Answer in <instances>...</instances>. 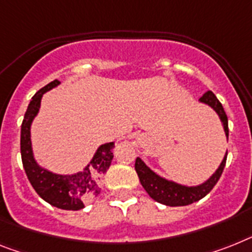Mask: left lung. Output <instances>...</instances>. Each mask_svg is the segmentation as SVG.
Segmentation results:
<instances>
[{
  "label": "left lung",
  "instance_id": "8db88e82",
  "mask_svg": "<svg viewBox=\"0 0 252 252\" xmlns=\"http://www.w3.org/2000/svg\"><path fill=\"white\" fill-rule=\"evenodd\" d=\"M199 103H203L209 105L210 108H213L215 113L219 116L220 122L223 125L224 132H225L226 140H228V135H229L228 117L224 112L221 103L215 96V94L213 91H207L199 97ZM225 161L226 153L219 167L216 168V171L206 182H203L202 184H198V186H184V184H179L176 182L168 180V179L156 174L139 157L135 161V170H136L141 186L145 189V192L151 196V198L162 203V205L175 207V206L190 205V203L197 202L205 196H207L223 174Z\"/></svg>",
  "mask_w": 252,
  "mask_h": 252
}]
</instances>
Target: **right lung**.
Returning <instances> with one entry per match:
<instances>
[{"mask_svg": "<svg viewBox=\"0 0 252 252\" xmlns=\"http://www.w3.org/2000/svg\"><path fill=\"white\" fill-rule=\"evenodd\" d=\"M60 81L54 80L34 94L29 103L20 131V152L23 167L28 180L43 201L62 210L84 209L87 202L100 194L104 174L107 172L113 159L114 143H104L94 153L91 161L82 171L74 174H56L38 165L34 158L31 139L33 120L38 114L43 94L59 86Z\"/></svg>", "mask_w": 252, "mask_h": 252, "instance_id": "obj_1", "label": "right lung"}]
</instances>
